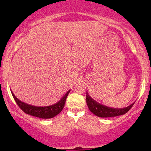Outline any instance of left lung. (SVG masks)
I'll return each instance as SVG.
<instances>
[{
    "mask_svg": "<svg viewBox=\"0 0 151 151\" xmlns=\"http://www.w3.org/2000/svg\"><path fill=\"white\" fill-rule=\"evenodd\" d=\"M86 101L89 110L94 115L100 117H111L124 115L127 113L134 104V103H133L125 108H111L96 102L88 94L87 92H86Z\"/></svg>",
    "mask_w": 151,
    "mask_h": 151,
    "instance_id": "8db88e82",
    "label": "left lung"
}]
</instances>
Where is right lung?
<instances>
[{"label": "right lung", "instance_id": "1", "mask_svg": "<svg viewBox=\"0 0 151 151\" xmlns=\"http://www.w3.org/2000/svg\"><path fill=\"white\" fill-rule=\"evenodd\" d=\"M12 92L16 102L17 103L18 106L23 111L27 114L32 115V116L40 117L42 119H49L55 117V115L59 114L63 110L66 102V99L69 93L70 90L66 93V94L60 99L57 103L54 104L50 105L47 106H36L33 105L27 104L25 102H22L14 96L13 92Z\"/></svg>", "mask_w": 151, "mask_h": 151}]
</instances>
